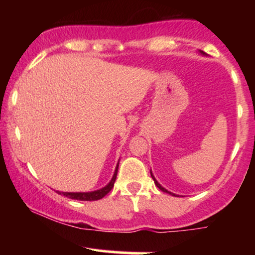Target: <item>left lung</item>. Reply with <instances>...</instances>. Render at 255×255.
Returning a JSON list of instances; mask_svg holds the SVG:
<instances>
[{
    "label": "left lung",
    "instance_id": "left-lung-1",
    "mask_svg": "<svg viewBox=\"0 0 255 255\" xmlns=\"http://www.w3.org/2000/svg\"><path fill=\"white\" fill-rule=\"evenodd\" d=\"M151 176H152V178H153V181H154V184H156V186L158 187V188H159V189H160V191H163V192H165V193H169V194H171V195H175V194H172V193H170V192H168V191H166V189H165V188H163V187H162V186H160V184L157 182V181H156V178H154V177H153V175H152V172H151ZM175 197H176V195H175Z\"/></svg>",
    "mask_w": 255,
    "mask_h": 255
}]
</instances>
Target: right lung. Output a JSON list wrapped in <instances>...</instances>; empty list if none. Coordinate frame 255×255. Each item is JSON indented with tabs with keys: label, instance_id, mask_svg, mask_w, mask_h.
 <instances>
[{
	"label": "right lung",
	"instance_id": "add662e5",
	"mask_svg": "<svg viewBox=\"0 0 255 255\" xmlns=\"http://www.w3.org/2000/svg\"><path fill=\"white\" fill-rule=\"evenodd\" d=\"M118 169L119 165L116 166L115 174H114L113 178L109 182L108 186H105L104 188L99 189V191H95V192H90V193H68V192H57L58 194H62L64 197H68L71 199H74V200H83V201H93V200H99V199L104 198L105 195L109 193L111 189H113L114 183H115L116 180V175H118Z\"/></svg>",
	"mask_w": 255,
	"mask_h": 255
}]
</instances>
